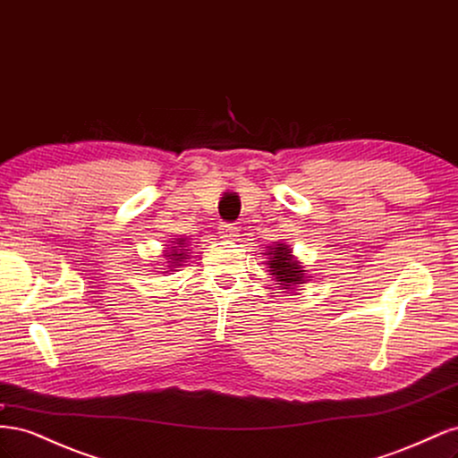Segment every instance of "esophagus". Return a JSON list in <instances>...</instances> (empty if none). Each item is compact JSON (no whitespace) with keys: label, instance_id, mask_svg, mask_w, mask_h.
<instances>
[{"label":"esophagus","instance_id":"1","mask_svg":"<svg viewBox=\"0 0 458 458\" xmlns=\"http://www.w3.org/2000/svg\"><path fill=\"white\" fill-rule=\"evenodd\" d=\"M239 234V229L233 224H221L219 225V237L221 239H234Z\"/></svg>","mask_w":458,"mask_h":458}]
</instances>
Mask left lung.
<instances>
[{
    "label": "left lung",
    "instance_id": "8db88e82",
    "mask_svg": "<svg viewBox=\"0 0 458 458\" xmlns=\"http://www.w3.org/2000/svg\"><path fill=\"white\" fill-rule=\"evenodd\" d=\"M267 266L271 275L275 276L276 284H281V288L290 290L294 286H300L306 281H310V276L306 275V269L300 266V261L294 258L290 246L284 242H275L267 246Z\"/></svg>",
    "mask_w": 458,
    "mask_h": 458
}]
</instances>
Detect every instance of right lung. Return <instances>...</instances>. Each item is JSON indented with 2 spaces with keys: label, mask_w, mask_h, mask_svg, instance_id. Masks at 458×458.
<instances>
[{
  "label": "right lung",
  "mask_w": 458,
  "mask_h": 458,
  "mask_svg": "<svg viewBox=\"0 0 458 458\" xmlns=\"http://www.w3.org/2000/svg\"><path fill=\"white\" fill-rule=\"evenodd\" d=\"M187 242H189L187 239H175V241H172L170 250H165V258H168V267L175 269V267L182 266L183 259H187V256H189L187 248H185Z\"/></svg>",
  "instance_id": "1"
}]
</instances>
